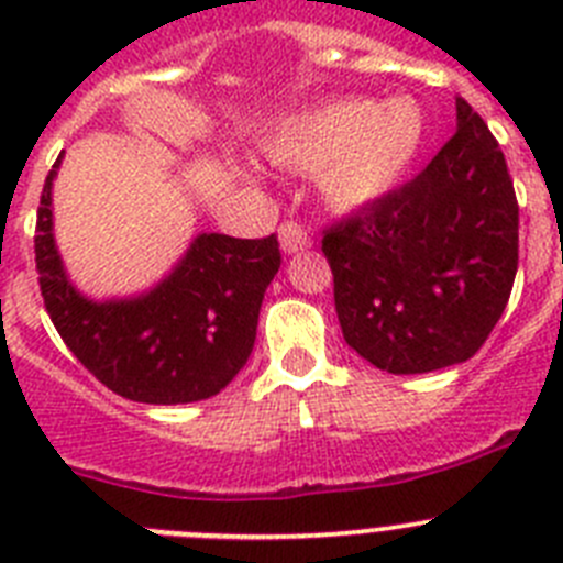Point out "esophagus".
I'll use <instances>...</instances> for the list:
<instances>
[{
	"label": "esophagus",
	"instance_id": "34e87169",
	"mask_svg": "<svg viewBox=\"0 0 563 563\" xmlns=\"http://www.w3.org/2000/svg\"><path fill=\"white\" fill-rule=\"evenodd\" d=\"M278 245L285 251V256H292V253H301L307 245H310V236L298 222H285L278 228Z\"/></svg>",
	"mask_w": 563,
	"mask_h": 563
}]
</instances>
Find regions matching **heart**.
<instances>
[{
	"label": "heart",
	"instance_id": "heart-1",
	"mask_svg": "<svg viewBox=\"0 0 563 563\" xmlns=\"http://www.w3.org/2000/svg\"><path fill=\"white\" fill-rule=\"evenodd\" d=\"M420 112L409 101H332L276 129L265 152L276 166L318 174L330 206L352 211L380 200L415 161Z\"/></svg>",
	"mask_w": 563,
	"mask_h": 563
}]
</instances>
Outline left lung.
<instances>
[{
    "label": "left lung",
    "mask_w": 563,
    "mask_h": 563,
    "mask_svg": "<svg viewBox=\"0 0 563 563\" xmlns=\"http://www.w3.org/2000/svg\"><path fill=\"white\" fill-rule=\"evenodd\" d=\"M343 341L391 375L476 355L505 312L519 267V206L505 154L471 103L456 132L397 191L321 242Z\"/></svg>",
    "instance_id": "1"
}]
</instances>
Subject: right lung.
Instances as JSON below:
<instances>
[{
    "label": "right lung",
    "mask_w": 563,
    "mask_h": 563,
    "mask_svg": "<svg viewBox=\"0 0 563 563\" xmlns=\"http://www.w3.org/2000/svg\"><path fill=\"white\" fill-rule=\"evenodd\" d=\"M62 157L38 206L36 271L49 321L69 352L107 389L134 402L177 406L220 395L251 357L262 298L282 265L278 239L197 233L148 290L89 298L73 285L53 233Z\"/></svg>",
    "instance_id": "add662e5"
}]
</instances>
